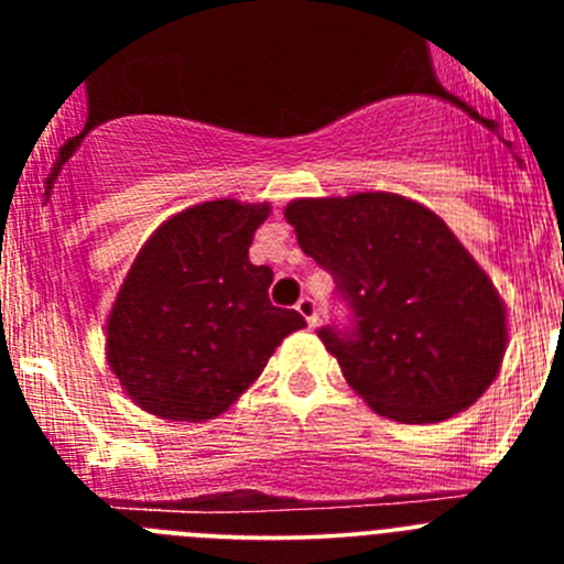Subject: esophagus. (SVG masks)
Listing matches in <instances>:
<instances>
[{
  "mask_svg": "<svg viewBox=\"0 0 564 564\" xmlns=\"http://www.w3.org/2000/svg\"><path fill=\"white\" fill-rule=\"evenodd\" d=\"M296 311L302 313V318H305V322H307V327H316L318 316H316V302H313V299H307V296L299 299Z\"/></svg>",
  "mask_w": 564,
  "mask_h": 564,
  "instance_id": "1",
  "label": "esophagus"
}]
</instances>
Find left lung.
<instances>
[{
  "instance_id": "obj_1",
  "label": "left lung",
  "mask_w": 564,
  "mask_h": 564,
  "mask_svg": "<svg viewBox=\"0 0 564 564\" xmlns=\"http://www.w3.org/2000/svg\"><path fill=\"white\" fill-rule=\"evenodd\" d=\"M285 220L356 313L352 336L322 327L318 338L378 415L446 421L491 387L508 344L506 302L432 208L356 192L299 197Z\"/></svg>"
}]
</instances>
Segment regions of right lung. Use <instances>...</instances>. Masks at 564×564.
I'll list each match as a JSON object with an SVG mask.
<instances>
[{"label":"right lung","mask_w":564,"mask_h":564,"mask_svg":"<svg viewBox=\"0 0 564 564\" xmlns=\"http://www.w3.org/2000/svg\"><path fill=\"white\" fill-rule=\"evenodd\" d=\"M271 203L231 197L183 208L154 228L107 316L104 356L134 406L203 423L262 376L282 338L305 327L273 307V271L248 259Z\"/></svg>","instance_id":"1"}]
</instances>
